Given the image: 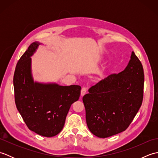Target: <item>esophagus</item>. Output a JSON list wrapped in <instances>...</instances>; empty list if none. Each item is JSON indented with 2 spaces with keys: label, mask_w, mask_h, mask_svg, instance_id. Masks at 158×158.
Masks as SVG:
<instances>
[{
  "label": "esophagus",
  "mask_w": 158,
  "mask_h": 158,
  "mask_svg": "<svg viewBox=\"0 0 158 158\" xmlns=\"http://www.w3.org/2000/svg\"><path fill=\"white\" fill-rule=\"evenodd\" d=\"M86 92H87V88H85V87H83L81 92V96H84L86 94Z\"/></svg>",
  "instance_id": "34e87169"
}]
</instances>
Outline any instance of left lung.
<instances>
[{
  "label": "left lung",
  "mask_w": 158,
  "mask_h": 158,
  "mask_svg": "<svg viewBox=\"0 0 158 158\" xmlns=\"http://www.w3.org/2000/svg\"><path fill=\"white\" fill-rule=\"evenodd\" d=\"M143 88V65L132 52L123 71L101 80L83 97L90 132L106 138L125 131L142 105Z\"/></svg>",
  "instance_id": "1"
}]
</instances>
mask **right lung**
I'll use <instances>...</instances> for the list:
<instances>
[{"instance_id": "right-lung-1", "label": "right lung", "mask_w": 158, "mask_h": 158, "mask_svg": "<svg viewBox=\"0 0 158 158\" xmlns=\"http://www.w3.org/2000/svg\"><path fill=\"white\" fill-rule=\"evenodd\" d=\"M39 45V42L31 44L17 64L13 75L15 102L30 130L52 137L61 132L70 106L79 100L81 88L34 82L31 56Z\"/></svg>"}]
</instances>
